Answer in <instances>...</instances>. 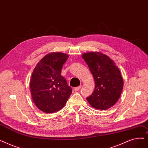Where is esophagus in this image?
Listing matches in <instances>:
<instances>
[{
    "label": "esophagus",
    "instance_id": "esophagus-1",
    "mask_svg": "<svg viewBox=\"0 0 148 148\" xmlns=\"http://www.w3.org/2000/svg\"><path fill=\"white\" fill-rule=\"evenodd\" d=\"M81 87H82V85H80V86H77V87L74 88V91H79V90L81 88Z\"/></svg>",
    "mask_w": 148,
    "mask_h": 148
}]
</instances>
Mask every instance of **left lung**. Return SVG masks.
I'll return each instance as SVG.
<instances>
[{
    "instance_id": "8db88e82",
    "label": "left lung",
    "mask_w": 148,
    "mask_h": 148,
    "mask_svg": "<svg viewBox=\"0 0 148 148\" xmlns=\"http://www.w3.org/2000/svg\"><path fill=\"white\" fill-rule=\"evenodd\" d=\"M83 59L94 77L95 89L86 100L93 108L106 110L117 101L123 88L119 68L110 57L101 53H85Z\"/></svg>"
}]
</instances>
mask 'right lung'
I'll use <instances>...</instances> for the list:
<instances>
[{
    "instance_id": "1",
    "label": "right lung",
    "mask_w": 148,
    "mask_h": 148,
    "mask_svg": "<svg viewBox=\"0 0 148 148\" xmlns=\"http://www.w3.org/2000/svg\"><path fill=\"white\" fill-rule=\"evenodd\" d=\"M68 58V55L62 53L48 54L38 63L32 74V99L36 106L44 112L60 110L72 93L71 88L60 74Z\"/></svg>"
}]
</instances>
